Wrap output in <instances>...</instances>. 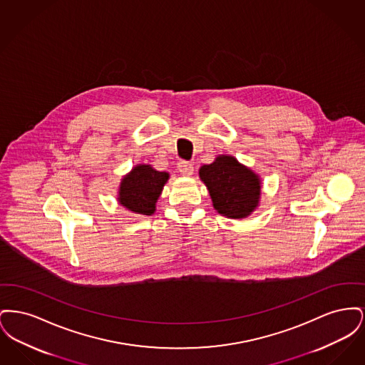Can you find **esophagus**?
<instances>
[{
    "label": "esophagus",
    "mask_w": 365,
    "mask_h": 365,
    "mask_svg": "<svg viewBox=\"0 0 365 365\" xmlns=\"http://www.w3.org/2000/svg\"><path fill=\"white\" fill-rule=\"evenodd\" d=\"M178 170H179V173L182 175H191L192 174V171H194V167H192V164L189 163V161L180 160V161L178 163Z\"/></svg>",
    "instance_id": "esophagus-1"
}]
</instances>
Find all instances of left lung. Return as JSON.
<instances>
[{"mask_svg":"<svg viewBox=\"0 0 365 365\" xmlns=\"http://www.w3.org/2000/svg\"><path fill=\"white\" fill-rule=\"evenodd\" d=\"M200 178L208 187L213 207L223 216L242 219L259 204V176L234 157L219 156L212 164L202 165Z\"/></svg>","mask_w":365,"mask_h":365,"instance_id":"obj_1","label":"left lung"}]
</instances>
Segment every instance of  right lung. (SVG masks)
Instances as JSON below:
<instances>
[{
    "instance_id": "add662e5",
    "label": "right lung",
    "mask_w": 365,
    "mask_h": 365,
    "mask_svg": "<svg viewBox=\"0 0 365 365\" xmlns=\"http://www.w3.org/2000/svg\"><path fill=\"white\" fill-rule=\"evenodd\" d=\"M170 175L153 170L150 165H137L124 176L119 191L123 207L139 215H152Z\"/></svg>"
}]
</instances>
